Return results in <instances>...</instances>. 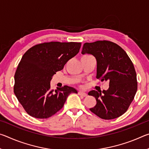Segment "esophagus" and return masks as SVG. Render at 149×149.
<instances>
[{"label": "esophagus", "instance_id": "1", "mask_svg": "<svg viewBox=\"0 0 149 149\" xmlns=\"http://www.w3.org/2000/svg\"><path fill=\"white\" fill-rule=\"evenodd\" d=\"M78 94H79V95L83 96V97H86V96L87 95L86 93L82 91H79V92H78Z\"/></svg>", "mask_w": 149, "mask_h": 149}]
</instances>
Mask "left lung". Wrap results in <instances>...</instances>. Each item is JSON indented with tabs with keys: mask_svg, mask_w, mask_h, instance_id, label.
<instances>
[{
	"mask_svg": "<svg viewBox=\"0 0 149 149\" xmlns=\"http://www.w3.org/2000/svg\"><path fill=\"white\" fill-rule=\"evenodd\" d=\"M82 54H91L97 60V78L109 81L108 89L93 90L97 104L90 110L104 120L120 117L127 110L137 90V74L133 62L119 45L108 41L85 42Z\"/></svg>",
	"mask_w": 149,
	"mask_h": 149,
	"instance_id": "left-lung-1",
	"label": "left lung"
}]
</instances>
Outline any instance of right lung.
<instances>
[{
    "instance_id": "right-lung-1",
    "label": "right lung",
    "mask_w": 149,
    "mask_h": 149,
    "mask_svg": "<svg viewBox=\"0 0 149 149\" xmlns=\"http://www.w3.org/2000/svg\"><path fill=\"white\" fill-rule=\"evenodd\" d=\"M81 45L75 42H43L23 55L15 73L14 92L29 115L39 119L52 116L62 108L70 94L77 93L67 85L52 90L50 82L79 52Z\"/></svg>"
}]
</instances>
